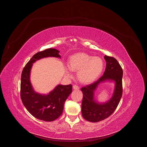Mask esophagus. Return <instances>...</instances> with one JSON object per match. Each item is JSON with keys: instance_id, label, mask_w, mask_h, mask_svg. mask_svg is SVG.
I'll return each instance as SVG.
<instances>
[{"instance_id": "34e87169", "label": "esophagus", "mask_w": 147, "mask_h": 147, "mask_svg": "<svg viewBox=\"0 0 147 147\" xmlns=\"http://www.w3.org/2000/svg\"><path fill=\"white\" fill-rule=\"evenodd\" d=\"M73 88L74 90H79V87H78V86H76V85H74V86H73Z\"/></svg>"}]
</instances>
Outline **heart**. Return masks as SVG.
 <instances>
[{
  "label": "heart",
  "mask_w": 147,
  "mask_h": 147,
  "mask_svg": "<svg viewBox=\"0 0 147 147\" xmlns=\"http://www.w3.org/2000/svg\"><path fill=\"white\" fill-rule=\"evenodd\" d=\"M103 68V61L99 56H92L85 53H77L69 58L65 73L68 77L72 76L71 71H77V78L83 84H89L95 80Z\"/></svg>",
  "instance_id": "b5f03b06"
}]
</instances>
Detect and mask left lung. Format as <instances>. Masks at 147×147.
I'll return each mask as SVG.
<instances>
[{"label": "left lung", "mask_w": 147, "mask_h": 147, "mask_svg": "<svg viewBox=\"0 0 147 147\" xmlns=\"http://www.w3.org/2000/svg\"><path fill=\"white\" fill-rule=\"evenodd\" d=\"M107 62L103 76L91 84L81 88L83 99L81 113L88 121L98 122L110 116L115 111L122 96L123 70L117 60L113 57L104 56ZM114 83V90L111 98L105 102H98L94 97V91L101 83Z\"/></svg>", "instance_id": "left-lung-1"}]
</instances>
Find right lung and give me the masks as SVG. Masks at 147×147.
Listing matches in <instances>:
<instances>
[{
	"mask_svg": "<svg viewBox=\"0 0 147 147\" xmlns=\"http://www.w3.org/2000/svg\"><path fill=\"white\" fill-rule=\"evenodd\" d=\"M59 51L49 48L35 54L24 67L21 78V98L27 110L35 118L52 121L61 116L64 104L72 92V86L58 84L48 94L36 92L30 77L33 64L41 59L54 57L61 58Z\"/></svg>",
	"mask_w": 147,
	"mask_h": 147,
	"instance_id": "1",
	"label": "right lung"
}]
</instances>
